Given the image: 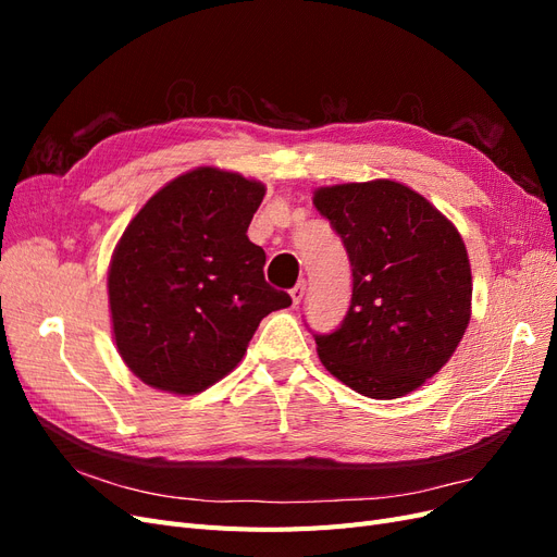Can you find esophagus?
<instances>
[{
	"label": "esophagus",
	"mask_w": 557,
	"mask_h": 557,
	"mask_svg": "<svg viewBox=\"0 0 557 557\" xmlns=\"http://www.w3.org/2000/svg\"><path fill=\"white\" fill-rule=\"evenodd\" d=\"M305 293H307V283L305 281H297L295 288L290 290V297H293V305H299L301 299H305Z\"/></svg>",
	"instance_id": "obj_1"
}]
</instances>
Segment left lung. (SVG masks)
<instances>
[{"instance_id": "1", "label": "left lung", "mask_w": 557, "mask_h": 557, "mask_svg": "<svg viewBox=\"0 0 557 557\" xmlns=\"http://www.w3.org/2000/svg\"><path fill=\"white\" fill-rule=\"evenodd\" d=\"M313 205L352 269L346 318L315 334L320 362L364 397L409 395L450 360L469 325L460 232L423 195L387 178L318 188Z\"/></svg>"}]
</instances>
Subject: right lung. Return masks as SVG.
<instances>
[{
    "label": "right lung",
    "mask_w": 557,
    "mask_h": 557,
    "mask_svg": "<svg viewBox=\"0 0 557 557\" xmlns=\"http://www.w3.org/2000/svg\"><path fill=\"white\" fill-rule=\"evenodd\" d=\"M260 181L197 166L132 218L109 267L113 339L146 385L197 395L237 367L260 320L293 305L264 281L248 225Z\"/></svg>",
    "instance_id": "right-lung-1"
}]
</instances>
